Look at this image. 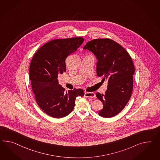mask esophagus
<instances>
[{
	"label": "esophagus",
	"instance_id": "34e87169",
	"mask_svg": "<svg viewBox=\"0 0 160 160\" xmlns=\"http://www.w3.org/2000/svg\"><path fill=\"white\" fill-rule=\"evenodd\" d=\"M84 96L86 98H94L96 97L95 93L93 92H85Z\"/></svg>",
	"mask_w": 160,
	"mask_h": 160
}]
</instances>
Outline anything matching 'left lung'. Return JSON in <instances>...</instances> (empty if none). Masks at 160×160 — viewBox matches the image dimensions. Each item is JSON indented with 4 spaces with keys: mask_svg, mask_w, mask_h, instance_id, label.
I'll return each instance as SVG.
<instances>
[{
    "mask_svg": "<svg viewBox=\"0 0 160 160\" xmlns=\"http://www.w3.org/2000/svg\"><path fill=\"white\" fill-rule=\"evenodd\" d=\"M83 49L96 56L97 75L108 82L105 94H96L103 104L98 115L104 118L113 117L123 110L131 97L135 73L133 61L122 46L109 38L92 40Z\"/></svg>",
    "mask_w": 160,
    "mask_h": 160,
    "instance_id": "8db88e82",
    "label": "left lung"
}]
</instances>
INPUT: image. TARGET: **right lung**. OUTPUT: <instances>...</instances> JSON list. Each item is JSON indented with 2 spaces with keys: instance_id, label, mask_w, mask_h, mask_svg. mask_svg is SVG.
<instances>
[{
  "instance_id": "1",
  "label": "right lung",
  "mask_w": 160,
  "mask_h": 160,
  "mask_svg": "<svg viewBox=\"0 0 160 160\" xmlns=\"http://www.w3.org/2000/svg\"><path fill=\"white\" fill-rule=\"evenodd\" d=\"M84 41L75 37L48 42L38 50L29 66V79L37 104L46 114L60 118L71 112L82 89L66 91L58 84V75L66 71V59Z\"/></svg>"
}]
</instances>
